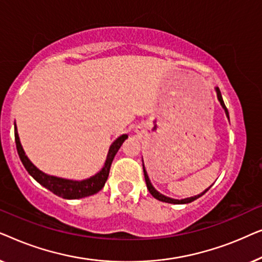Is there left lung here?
<instances>
[{"label": "left lung", "instance_id": "obj_1", "mask_svg": "<svg viewBox=\"0 0 262 262\" xmlns=\"http://www.w3.org/2000/svg\"><path fill=\"white\" fill-rule=\"evenodd\" d=\"M216 93H217V99H218V101L221 102V106L223 107V110H224V112H225V114H227V117H228V119H229V112H228V110H227V107H225V105H224V101H223V98H222V94H221V91H220V88H216ZM143 171H144V178H145V182H146V187H148V189H149V192H150V194H151L154 198L155 199H157V200H160V202H164V203H169V204H188V203H192L193 200H195V199H198L199 196H202L204 193L205 192H207V189H205V191H204L203 193H200V194H198V195H194V196H189V198H185V199H173V198H169V196H166V195H163L162 193H160L159 191H156L155 189V187H154V186L151 185V182H150V179H149V177H148V173H146V170H145V167H144V163H143Z\"/></svg>", "mask_w": 262, "mask_h": 262}]
</instances>
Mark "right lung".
<instances>
[{
	"label": "right lung",
	"instance_id": "obj_1",
	"mask_svg": "<svg viewBox=\"0 0 262 262\" xmlns=\"http://www.w3.org/2000/svg\"><path fill=\"white\" fill-rule=\"evenodd\" d=\"M14 134H15V143H16V149L17 154H19L21 162H23L24 167L26 168L28 174L34 179L35 181H38L41 186H44L45 188H48L49 191L55 193L56 195L62 196L64 199H80L85 198V196L93 195L95 193H98L107 181L108 178L111 164L112 161L118 152V150L120 149V146L125 142V139H127V135H121L120 137H118L112 144H111L108 149V154H107L105 164L101 168V170L98 171L93 177L84 179V180H70V179H64L58 178L55 175H49L38 169L33 163L31 162L28 159L25 150L20 143L19 134H17V127L16 124H14Z\"/></svg>",
	"mask_w": 262,
	"mask_h": 262
}]
</instances>
